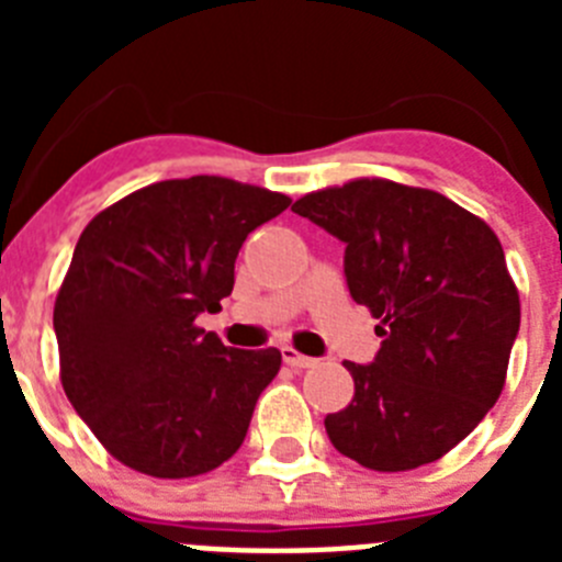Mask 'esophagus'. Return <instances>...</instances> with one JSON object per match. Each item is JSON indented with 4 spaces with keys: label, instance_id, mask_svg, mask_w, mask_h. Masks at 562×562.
I'll list each match as a JSON object with an SVG mask.
<instances>
[{
    "label": "esophagus",
    "instance_id": "1",
    "mask_svg": "<svg viewBox=\"0 0 562 562\" xmlns=\"http://www.w3.org/2000/svg\"><path fill=\"white\" fill-rule=\"evenodd\" d=\"M281 357H284V362H286V366H292V369H312V366L317 362L315 357L301 355V351L290 349V346H284V349H281Z\"/></svg>",
    "mask_w": 562,
    "mask_h": 562
}]
</instances>
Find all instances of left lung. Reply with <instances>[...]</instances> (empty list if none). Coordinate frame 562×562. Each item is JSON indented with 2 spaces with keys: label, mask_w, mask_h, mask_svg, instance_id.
Instances as JSON below:
<instances>
[{
  "label": "left lung",
  "mask_w": 562,
  "mask_h": 562,
  "mask_svg": "<svg viewBox=\"0 0 562 562\" xmlns=\"http://www.w3.org/2000/svg\"><path fill=\"white\" fill-rule=\"evenodd\" d=\"M292 211L346 245L351 297L382 324L369 366L342 362L355 400L326 416L331 445L380 473L441 459L501 396L520 329L498 236L448 196L389 180L306 193Z\"/></svg>",
  "instance_id": "8db88e82"
}]
</instances>
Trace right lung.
<instances>
[{
    "mask_svg": "<svg viewBox=\"0 0 562 562\" xmlns=\"http://www.w3.org/2000/svg\"><path fill=\"white\" fill-rule=\"evenodd\" d=\"M290 196L225 177L154 182L83 227L56 297L61 385L137 473L191 479L231 459L278 349H231L196 326L233 292L245 238Z\"/></svg>",
    "mask_w": 562,
    "mask_h": 562,
    "instance_id": "1",
    "label": "right lung"
}]
</instances>
